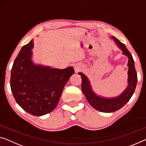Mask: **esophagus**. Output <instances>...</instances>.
I'll use <instances>...</instances> for the list:
<instances>
[{
    "label": "esophagus",
    "instance_id": "esophagus-1",
    "mask_svg": "<svg viewBox=\"0 0 146 146\" xmlns=\"http://www.w3.org/2000/svg\"><path fill=\"white\" fill-rule=\"evenodd\" d=\"M74 68L75 72H80V71H81V70H82V66H81L80 64H76V65L74 66Z\"/></svg>",
    "mask_w": 146,
    "mask_h": 146
}]
</instances>
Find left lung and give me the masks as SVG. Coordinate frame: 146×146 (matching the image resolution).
Instances as JSON below:
<instances>
[{"label":"left lung","mask_w":146,"mask_h":146,"mask_svg":"<svg viewBox=\"0 0 146 146\" xmlns=\"http://www.w3.org/2000/svg\"><path fill=\"white\" fill-rule=\"evenodd\" d=\"M119 47L122 50L123 54L127 56V65L129 67L128 70V86L123 93L116 97L106 98L96 95L92 90L90 81L87 76L82 72L78 74L81 76L82 80V90L83 93L87 98L91 106L98 111L104 112V113H111L118 110L124 106L129 101L135 91L136 84H137V74L134 66V61L133 56L127 50L124 44L114 36H111Z\"/></svg>","instance_id":"left-lung-1"}]
</instances>
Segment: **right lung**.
<instances>
[{"instance_id":"1","label":"right lung","mask_w":146,"mask_h":146,"mask_svg":"<svg viewBox=\"0 0 146 146\" xmlns=\"http://www.w3.org/2000/svg\"><path fill=\"white\" fill-rule=\"evenodd\" d=\"M33 40L25 45L13 62L10 87L15 101L31 115L41 116L57 106L73 67L64 69L35 64L32 60Z\"/></svg>"}]
</instances>
